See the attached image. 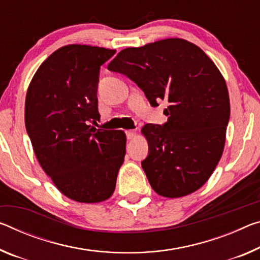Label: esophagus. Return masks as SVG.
<instances>
[{"instance_id": "obj_1", "label": "esophagus", "mask_w": 260, "mask_h": 260, "mask_svg": "<svg viewBox=\"0 0 260 260\" xmlns=\"http://www.w3.org/2000/svg\"><path fill=\"white\" fill-rule=\"evenodd\" d=\"M137 134H138L137 129H129V131H126V137H127V139H128V140H131V139H133V138L137 137Z\"/></svg>"}]
</instances>
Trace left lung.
I'll return each instance as SVG.
<instances>
[{"mask_svg":"<svg viewBox=\"0 0 260 260\" xmlns=\"http://www.w3.org/2000/svg\"><path fill=\"white\" fill-rule=\"evenodd\" d=\"M137 83L152 108L168 103L163 125L147 123L141 166L159 196L179 198L207 182L219 163L230 118L223 76L203 49L184 39L122 49L108 66Z\"/></svg>","mask_w":260,"mask_h":260,"instance_id":"left-lung-1","label":"left lung"}]
</instances>
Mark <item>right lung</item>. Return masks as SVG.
I'll list each match as a JSON object with an SVG mask.
<instances>
[{"label":"right lung","mask_w":260,"mask_h":260,"mask_svg":"<svg viewBox=\"0 0 260 260\" xmlns=\"http://www.w3.org/2000/svg\"><path fill=\"white\" fill-rule=\"evenodd\" d=\"M114 49L68 45L52 53L32 78L25 127L41 168L57 189L78 203L112 196L126 154L122 131L96 129L101 66Z\"/></svg>","instance_id":"1"}]
</instances>
